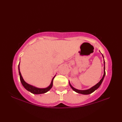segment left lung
<instances>
[{"label": "left lung", "mask_w": 122, "mask_h": 122, "mask_svg": "<svg viewBox=\"0 0 122 122\" xmlns=\"http://www.w3.org/2000/svg\"><path fill=\"white\" fill-rule=\"evenodd\" d=\"M102 56L103 58H104V56H103V55H102ZM105 75H106V71H105V61L104 60V74H103V76L102 78V79H101L100 81V82H99L98 83H97L96 85H95L94 86H92V88H90V89H86V90H78V89H75V88H74L73 86L71 85V84L70 83V82H69V85H70V86H71V88L72 89H73L74 91H75V92H77V93L83 94V95L90 94H92V92H93L94 91H95L96 89H97L100 87V86H101V84H102V82L103 81V79H104Z\"/></svg>", "instance_id": "obj_1"}]
</instances>
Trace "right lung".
Wrapping results in <instances>:
<instances>
[{
	"label": "right lung",
	"mask_w": 122,
	"mask_h": 122,
	"mask_svg": "<svg viewBox=\"0 0 122 122\" xmlns=\"http://www.w3.org/2000/svg\"><path fill=\"white\" fill-rule=\"evenodd\" d=\"M19 65H20V63L19 64V65H18V70H19V76H20V81H21V84H22V86H24V87L27 90H28V92H30L31 93L33 94H42L46 93V92H48V91L50 90L51 88H52L53 80H54V78L55 75L54 76V77L52 78V80H51L50 85H49L48 87L45 88H37L33 86H32V85H30V84H28L27 83H26V82L24 81V78H22V76H21V73H20V71Z\"/></svg>",
	"instance_id": "right-lung-1"
}]
</instances>
